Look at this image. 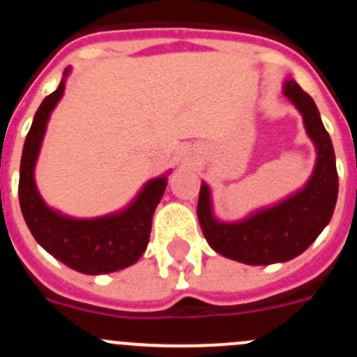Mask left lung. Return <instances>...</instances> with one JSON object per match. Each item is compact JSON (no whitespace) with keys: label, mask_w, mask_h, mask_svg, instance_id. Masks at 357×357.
I'll use <instances>...</instances> for the list:
<instances>
[{"label":"left lung","mask_w":357,"mask_h":357,"mask_svg":"<svg viewBox=\"0 0 357 357\" xmlns=\"http://www.w3.org/2000/svg\"><path fill=\"white\" fill-rule=\"evenodd\" d=\"M282 94L302 115L307 136L316 148V164L305 185L234 221L214 214L211 186L206 181L200 185L197 216L207 244L225 258L245 265L284 263L302 255L330 223L337 204L335 150L319 109L289 75L282 83Z\"/></svg>","instance_id":"8db88e82"}]
</instances>
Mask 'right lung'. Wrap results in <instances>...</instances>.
<instances>
[{
  "mask_svg": "<svg viewBox=\"0 0 357 357\" xmlns=\"http://www.w3.org/2000/svg\"><path fill=\"white\" fill-rule=\"evenodd\" d=\"M71 66L61 83L43 99L33 119L20 158L19 202L27 228L38 244L66 266L86 275L123 271L146 251L151 220L167 186L171 171L151 178L132 200L115 213L96 218H75L48 206L34 179L38 157L52 112L64 96Z\"/></svg>",
  "mask_w": 357,
  "mask_h": 357,
  "instance_id": "right-lung-1",
  "label": "right lung"
}]
</instances>
